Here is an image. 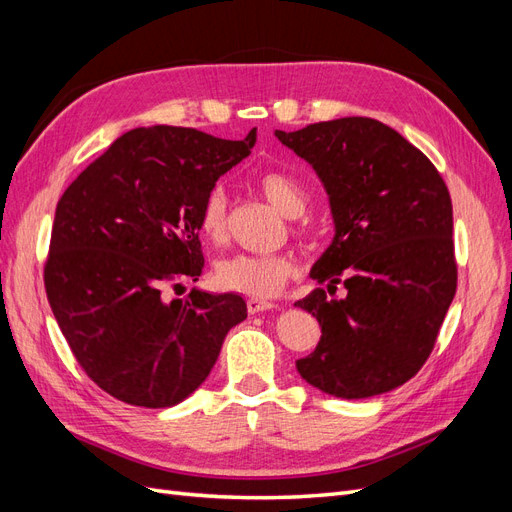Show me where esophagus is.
I'll return each mask as SVG.
<instances>
[{
    "label": "esophagus",
    "mask_w": 512,
    "mask_h": 512,
    "mask_svg": "<svg viewBox=\"0 0 512 512\" xmlns=\"http://www.w3.org/2000/svg\"><path fill=\"white\" fill-rule=\"evenodd\" d=\"M277 305L271 301H260V299H250L247 301V312L250 314H260V312H267V309H275Z\"/></svg>",
    "instance_id": "34e87169"
}]
</instances>
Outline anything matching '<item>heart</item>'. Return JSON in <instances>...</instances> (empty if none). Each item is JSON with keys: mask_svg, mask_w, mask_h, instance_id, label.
Segmentation results:
<instances>
[{"mask_svg": "<svg viewBox=\"0 0 512 512\" xmlns=\"http://www.w3.org/2000/svg\"><path fill=\"white\" fill-rule=\"evenodd\" d=\"M256 188L286 218H299V215L305 213L307 194L303 185L294 177L282 173V170H265V173H260L256 177ZM226 211V192L222 185H215L203 198V205H200L198 211V230L205 241H224ZM292 273L294 260L290 256L235 254L222 258L215 265V284L224 290L239 292L252 299H271L286 286Z\"/></svg>", "mask_w": 512, "mask_h": 512, "instance_id": "b5f03b06", "label": "heart"}]
</instances>
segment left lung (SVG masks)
<instances>
[{
	"label": "left lung",
	"instance_id": "8db88e82",
	"mask_svg": "<svg viewBox=\"0 0 512 512\" xmlns=\"http://www.w3.org/2000/svg\"><path fill=\"white\" fill-rule=\"evenodd\" d=\"M314 166L329 194L335 237L294 305L322 337L297 361L322 393L363 399L393 391L425 365L457 290L451 194L438 168L404 136L369 117L275 130Z\"/></svg>",
	"mask_w": 512,
	"mask_h": 512
}]
</instances>
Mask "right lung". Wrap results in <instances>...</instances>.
Returning <instances> with one entry per match:
<instances>
[{
    "label": "right lung",
    "mask_w": 512,
    "mask_h": 512,
    "mask_svg": "<svg viewBox=\"0 0 512 512\" xmlns=\"http://www.w3.org/2000/svg\"><path fill=\"white\" fill-rule=\"evenodd\" d=\"M256 128L224 141L194 128L130 130L76 177L55 209L44 288L85 374L130 406L170 408L218 361L247 318L239 294L166 288L205 267L198 211L224 173L250 156Z\"/></svg>",
    "instance_id": "right-lung-1"
}]
</instances>
